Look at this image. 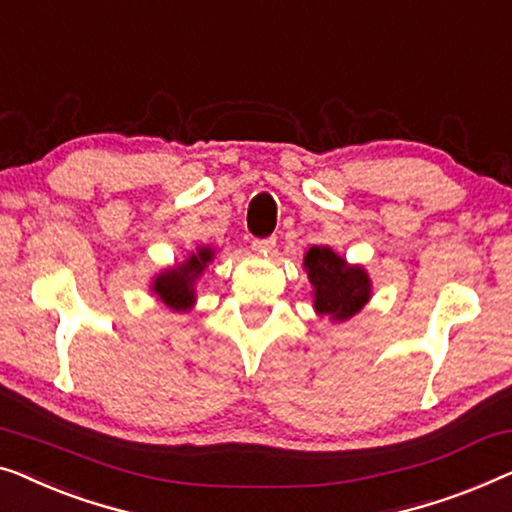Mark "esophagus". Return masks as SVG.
Listing matches in <instances>:
<instances>
[{"label": "esophagus", "mask_w": 512, "mask_h": 512, "mask_svg": "<svg viewBox=\"0 0 512 512\" xmlns=\"http://www.w3.org/2000/svg\"><path fill=\"white\" fill-rule=\"evenodd\" d=\"M251 249L258 251V254H268L274 249V238H256L251 240Z\"/></svg>", "instance_id": "esophagus-1"}]
</instances>
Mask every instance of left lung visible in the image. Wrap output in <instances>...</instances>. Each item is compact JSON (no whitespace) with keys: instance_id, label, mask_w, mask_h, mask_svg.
<instances>
[{"instance_id":"8db88e82","label":"left lung","mask_w":512,"mask_h":512,"mask_svg":"<svg viewBox=\"0 0 512 512\" xmlns=\"http://www.w3.org/2000/svg\"><path fill=\"white\" fill-rule=\"evenodd\" d=\"M307 277L314 286V307L321 316L346 321L369 300V277L351 268L330 247H311L305 256Z\"/></svg>"}]
</instances>
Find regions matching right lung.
I'll return each mask as SVG.
<instances>
[{
    "label": "right lung",
    "instance_id": "add662e5",
    "mask_svg": "<svg viewBox=\"0 0 512 512\" xmlns=\"http://www.w3.org/2000/svg\"><path fill=\"white\" fill-rule=\"evenodd\" d=\"M212 254V249L203 247L198 249L196 254H191V258L184 265H177L173 270L161 272L159 277L154 279V293H157L170 309H189L194 305L196 279L203 274L205 265L212 261Z\"/></svg>",
    "mask_w": 512,
    "mask_h": 512
}]
</instances>
